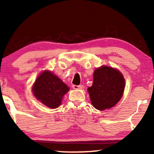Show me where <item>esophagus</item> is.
I'll return each mask as SVG.
<instances>
[{
	"label": "esophagus",
	"mask_w": 154,
	"mask_h": 154,
	"mask_svg": "<svg viewBox=\"0 0 154 154\" xmlns=\"http://www.w3.org/2000/svg\"><path fill=\"white\" fill-rule=\"evenodd\" d=\"M72 88H73V89H75V90L82 89L83 85H72Z\"/></svg>",
	"instance_id": "34e87169"
}]
</instances>
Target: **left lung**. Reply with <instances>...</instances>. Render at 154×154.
<instances>
[{
	"mask_svg": "<svg viewBox=\"0 0 154 154\" xmlns=\"http://www.w3.org/2000/svg\"><path fill=\"white\" fill-rule=\"evenodd\" d=\"M125 83L118 70L106 66L96 69L93 85L88 88L93 106L100 111L114 106L122 96Z\"/></svg>",
	"mask_w": 154,
	"mask_h": 154,
	"instance_id": "obj_1",
	"label": "left lung"
}]
</instances>
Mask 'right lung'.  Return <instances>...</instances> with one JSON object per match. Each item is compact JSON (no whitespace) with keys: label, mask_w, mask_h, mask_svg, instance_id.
I'll use <instances>...</instances> for the list:
<instances>
[{"label":"right lung","mask_w":154,"mask_h":154,"mask_svg":"<svg viewBox=\"0 0 154 154\" xmlns=\"http://www.w3.org/2000/svg\"><path fill=\"white\" fill-rule=\"evenodd\" d=\"M69 88L52 72L45 71L37 78L32 91L35 98L51 109L61 103L63 96Z\"/></svg>","instance_id":"add662e5"}]
</instances>
